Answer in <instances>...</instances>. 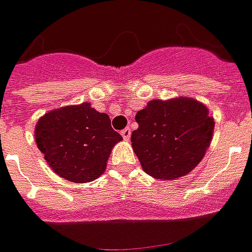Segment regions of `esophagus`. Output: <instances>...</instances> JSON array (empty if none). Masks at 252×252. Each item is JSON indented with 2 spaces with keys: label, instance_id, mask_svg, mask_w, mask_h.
Returning <instances> with one entry per match:
<instances>
[{
  "label": "esophagus",
  "instance_id": "esophagus-1",
  "mask_svg": "<svg viewBox=\"0 0 252 252\" xmlns=\"http://www.w3.org/2000/svg\"><path fill=\"white\" fill-rule=\"evenodd\" d=\"M121 134H122V137H123L125 140H129V139H130V136H131V130L129 129V127H126V129H123V130L121 131Z\"/></svg>",
  "mask_w": 252,
  "mask_h": 252
}]
</instances>
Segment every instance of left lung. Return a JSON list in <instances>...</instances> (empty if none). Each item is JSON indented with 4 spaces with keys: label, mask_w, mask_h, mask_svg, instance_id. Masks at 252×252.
Listing matches in <instances>:
<instances>
[{
    "label": "left lung",
    "mask_w": 252,
    "mask_h": 252,
    "mask_svg": "<svg viewBox=\"0 0 252 252\" xmlns=\"http://www.w3.org/2000/svg\"><path fill=\"white\" fill-rule=\"evenodd\" d=\"M139 127L131 147L150 177L171 181L185 177L205 157L215 130L208 106L195 98L153 99L136 113Z\"/></svg>",
    "instance_id": "obj_1"
}]
</instances>
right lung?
<instances>
[{
	"label": "right lung",
	"mask_w": 252,
	"mask_h": 252,
	"mask_svg": "<svg viewBox=\"0 0 252 252\" xmlns=\"http://www.w3.org/2000/svg\"><path fill=\"white\" fill-rule=\"evenodd\" d=\"M34 139L47 165L75 184L102 175L112 149L123 140L112 129L109 116L95 111L90 102L44 113L36 123Z\"/></svg>",
	"instance_id": "1"
}]
</instances>
